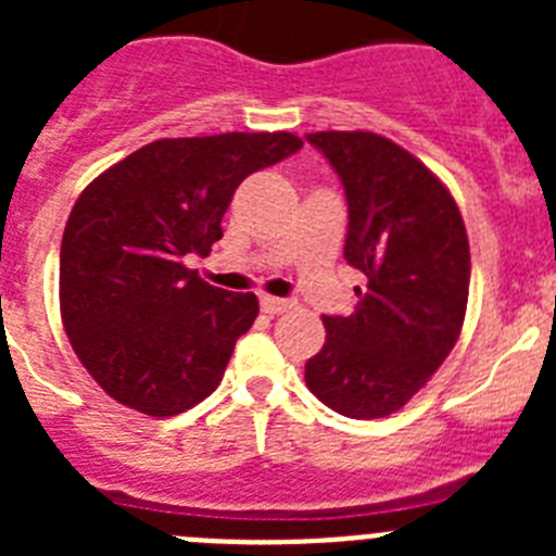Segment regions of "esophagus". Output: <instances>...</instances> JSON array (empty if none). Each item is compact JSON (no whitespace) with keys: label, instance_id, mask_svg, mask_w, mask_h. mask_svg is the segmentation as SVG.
I'll list each match as a JSON object with an SVG mask.
<instances>
[{"label":"esophagus","instance_id":"obj_1","mask_svg":"<svg viewBox=\"0 0 556 556\" xmlns=\"http://www.w3.org/2000/svg\"><path fill=\"white\" fill-rule=\"evenodd\" d=\"M292 308V301H281V298H262V312L264 314H283Z\"/></svg>","mask_w":556,"mask_h":556}]
</instances>
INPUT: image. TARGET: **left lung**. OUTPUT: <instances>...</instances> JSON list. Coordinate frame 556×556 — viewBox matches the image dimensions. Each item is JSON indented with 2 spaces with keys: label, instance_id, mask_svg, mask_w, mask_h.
<instances>
[{
  "label": "left lung",
  "instance_id": "8db88e82",
  "mask_svg": "<svg viewBox=\"0 0 556 556\" xmlns=\"http://www.w3.org/2000/svg\"><path fill=\"white\" fill-rule=\"evenodd\" d=\"M337 169L348 198L345 258L365 275L348 317H323L326 345L306 387L356 420L406 406L459 339L470 248L451 191L395 141L370 130L306 136Z\"/></svg>",
  "mask_w": 556,
  "mask_h": 556
}]
</instances>
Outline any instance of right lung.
Here are the masks:
<instances>
[{
  "instance_id": "right-lung-1",
  "label": "right lung",
  "mask_w": 556,
  "mask_h": 556,
  "mask_svg": "<svg viewBox=\"0 0 556 556\" xmlns=\"http://www.w3.org/2000/svg\"><path fill=\"white\" fill-rule=\"evenodd\" d=\"M301 147L283 130L161 139L83 189L61 242V317L113 401L172 417L217 390L258 298L211 287L186 255L223 239L236 186Z\"/></svg>"
}]
</instances>
